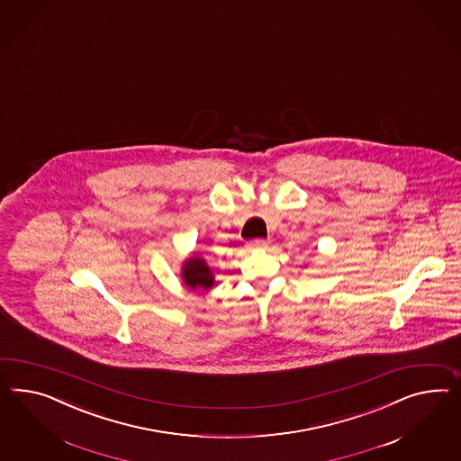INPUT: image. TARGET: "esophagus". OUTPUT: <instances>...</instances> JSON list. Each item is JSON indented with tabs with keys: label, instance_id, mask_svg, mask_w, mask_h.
<instances>
[{
	"label": "esophagus",
	"instance_id": "esophagus-1",
	"mask_svg": "<svg viewBox=\"0 0 461 461\" xmlns=\"http://www.w3.org/2000/svg\"><path fill=\"white\" fill-rule=\"evenodd\" d=\"M268 247V240H263V238H257L253 241H249V249H262Z\"/></svg>",
	"mask_w": 461,
	"mask_h": 461
}]
</instances>
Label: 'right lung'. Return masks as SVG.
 <instances>
[{
	"label": "right lung",
	"mask_w": 461,
	"mask_h": 461,
	"mask_svg": "<svg viewBox=\"0 0 461 461\" xmlns=\"http://www.w3.org/2000/svg\"><path fill=\"white\" fill-rule=\"evenodd\" d=\"M185 284L191 288H210L212 285V270L206 267L203 258H189L183 267Z\"/></svg>",
	"instance_id": "obj_1"
}]
</instances>
